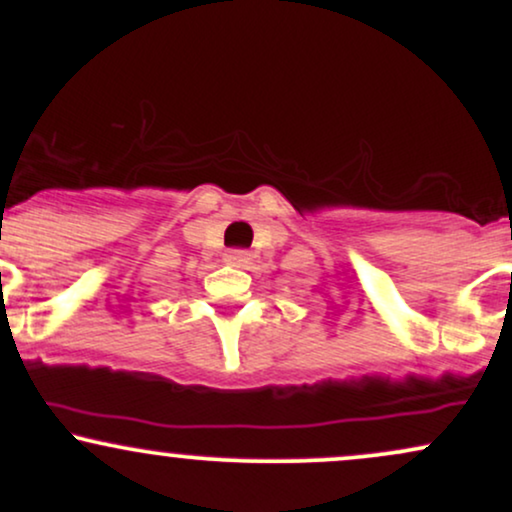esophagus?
<instances>
[{"label":"esophagus","instance_id":"obj_1","mask_svg":"<svg viewBox=\"0 0 512 512\" xmlns=\"http://www.w3.org/2000/svg\"><path fill=\"white\" fill-rule=\"evenodd\" d=\"M226 262L233 264V267H248V264L252 262V255L248 250H228Z\"/></svg>","mask_w":512,"mask_h":512}]
</instances>
